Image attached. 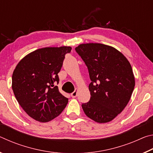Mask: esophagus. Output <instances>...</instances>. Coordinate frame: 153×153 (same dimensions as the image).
Segmentation results:
<instances>
[{"label": "esophagus", "instance_id": "1", "mask_svg": "<svg viewBox=\"0 0 153 153\" xmlns=\"http://www.w3.org/2000/svg\"><path fill=\"white\" fill-rule=\"evenodd\" d=\"M71 96L72 98H76L77 96V89L75 90V91L72 92L71 94Z\"/></svg>", "mask_w": 153, "mask_h": 153}]
</instances>
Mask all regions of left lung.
<instances>
[{"label": "left lung", "instance_id": "1", "mask_svg": "<svg viewBox=\"0 0 153 153\" xmlns=\"http://www.w3.org/2000/svg\"><path fill=\"white\" fill-rule=\"evenodd\" d=\"M76 51L88 67L90 99L82 107L97 123L112 121L128 105L135 86L132 68L122 53L100 43L79 45Z\"/></svg>", "mask_w": 153, "mask_h": 153}]
</instances>
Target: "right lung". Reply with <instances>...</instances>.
Here are the masks:
<instances>
[{
	"instance_id": "right-lung-1",
	"label": "right lung",
	"mask_w": 153,
	"mask_h": 153,
	"mask_svg": "<svg viewBox=\"0 0 153 153\" xmlns=\"http://www.w3.org/2000/svg\"><path fill=\"white\" fill-rule=\"evenodd\" d=\"M70 46L46 47L32 52L17 65L12 76V89L17 102L28 115L40 122L59 116L68 98L59 91L56 83L65 56Z\"/></svg>"
}]
</instances>
